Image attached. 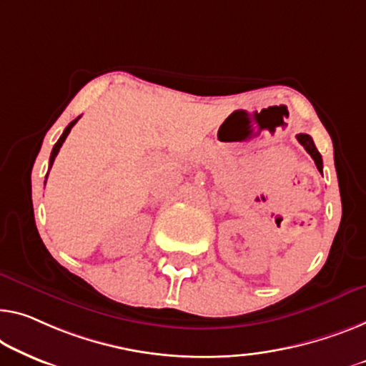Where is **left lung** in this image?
Returning a JSON list of instances; mask_svg holds the SVG:
<instances>
[{
  "instance_id": "obj_1",
  "label": "left lung",
  "mask_w": 366,
  "mask_h": 366,
  "mask_svg": "<svg viewBox=\"0 0 366 366\" xmlns=\"http://www.w3.org/2000/svg\"><path fill=\"white\" fill-rule=\"evenodd\" d=\"M296 138H297L299 143H301V144L304 146V149L307 151L310 156H312V159H314V162H315V166H317L319 171L322 172V156H320V152L317 151V148H315V144H314L312 138H310V136H309V134H305V133L297 134Z\"/></svg>"
}]
</instances>
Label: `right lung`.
Instances as JSON below:
<instances>
[{
	"label": "right lung",
	"instance_id": "obj_1",
	"mask_svg": "<svg viewBox=\"0 0 366 366\" xmlns=\"http://www.w3.org/2000/svg\"><path fill=\"white\" fill-rule=\"evenodd\" d=\"M79 118H80V117H79ZM79 118H75L72 123H69V127L64 129V133H62V136H61V138H59V141H57V143H56V146H54V148H52V152H51V159H49V169H51V167H52V164H54V159H56V156H57V152H59V149H61V146H62V143H64V141H65V138H67V136H69V133H70V129H72V128H74V124L79 122ZM46 179H47V176H46Z\"/></svg>",
	"mask_w": 366,
	"mask_h": 366
}]
</instances>
